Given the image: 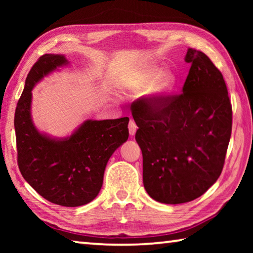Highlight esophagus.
<instances>
[{
    "label": "esophagus",
    "mask_w": 253,
    "mask_h": 253,
    "mask_svg": "<svg viewBox=\"0 0 253 253\" xmlns=\"http://www.w3.org/2000/svg\"><path fill=\"white\" fill-rule=\"evenodd\" d=\"M128 129H129V134H130L131 136H134V135L136 134L137 125H136L134 121H130L129 124H128Z\"/></svg>",
    "instance_id": "obj_1"
}]
</instances>
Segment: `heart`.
Masks as SVG:
<instances>
[{"label":"heart","instance_id":"obj_1","mask_svg":"<svg viewBox=\"0 0 253 253\" xmlns=\"http://www.w3.org/2000/svg\"><path fill=\"white\" fill-rule=\"evenodd\" d=\"M175 84V76L166 70L161 71L157 66L144 67L128 79L126 87L131 92H140L149 88V93L153 98L165 96Z\"/></svg>","mask_w":253,"mask_h":253}]
</instances>
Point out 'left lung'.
<instances>
[{"label":"left lung","mask_w":253,"mask_h":253,"mask_svg":"<svg viewBox=\"0 0 253 253\" xmlns=\"http://www.w3.org/2000/svg\"><path fill=\"white\" fill-rule=\"evenodd\" d=\"M182 93L140 98L132 118L143 153V182L157 202L200 198L223 169L232 130V106L221 71L202 51L190 48Z\"/></svg>","instance_id":"8db88e82"}]
</instances>
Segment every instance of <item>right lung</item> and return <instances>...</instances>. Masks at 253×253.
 Masks as SVG:
<instances>
[{
    "mask_svg": "<svg viewBox=\"0 0 253 253\" xmlns=\"http://www.w3.org/2000/svg\"><path fill=\"white\" fill-rule=\"evenodd\" d=\"M61 54H44L28 74L14 115L18 165L42 198L62 207H80L96 198L107 162L128 139L129 118L85 121L63 139L41 134L31 119L32 89L44 76L65 66Z\"/></svg>",
    "mask_w": 253,
    "mask_h": 253,
    "instance_id": "obj_1",
    "label": "right lung"
}]
</instances>
